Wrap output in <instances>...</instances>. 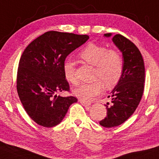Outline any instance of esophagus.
<instances>
[{
    "label": "esophagus",
    "instance_id": "34e87169",
    "mask_svg": "<svg viewBox=\"0 0 159 159\" xmlns=\"http://www.w3.org/2000/svg\"><path fill=\"white\" fill-rule=\"evenodd\" d=\"M79 101H80V103H81V104L83 105V106H84V107H89V105H90V103L87 102V101H82V100H79Z\"/></svg>",
    "mask_w": 159,
    "mask_h": 159
}]
</instances>
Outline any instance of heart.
Listing matches in <instances>:
<instances>
[{
  "mask_svg": "<svg viewBox=\"0 0 159 159\" xmlns=\"http://www.w3.org/2000/svg\"><path fill=\"white\" fill-rule=\"evenodd\" d=\"M78 58L87 64L95 66V81L83 84L74 89L76 97L84 101H91L104 89L113 87L121 79L123 73V58L116 49H107L104 46L89 43L78 54ZM64 77L70 83H78L75 75V64L67 59L63 64Z\"/></svg>",
  "mask_w": 159,
  "mask_h": 159,
  "instance_id": "heart-1",
  "label": "heart"
}]
</instances>
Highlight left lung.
Here are the masks:
<instances>
[{
    "mask_svg": "<svg viewBox=\"0 0 159 159\" xmlns=\"http://www.w3.org/2000/svg\"><path fill=\"white\" fill-rule=\"evenodd\" d=\"M112 41L123 55L124 68L121 79L108 96L111 103L105 105L107 116L99 122L108 128L123 124L133 114L142 98L145 80L144 60L136 46L120 34L114 35Z\"/></svg>",
    "mask_w": 159,
    "mask_h": 159,
    "instance_id": "obj_1",
    "label": "left lung"
}]
</instances>
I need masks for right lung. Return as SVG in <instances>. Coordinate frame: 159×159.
<instances>
[{
	"label": "right lung",
	"instance_id": "1",
	"mask_svg": "<svg viewBox=\"0 0 159 159\" xmlns=\"http://www.w3.org/2000/svg\"><path fill=\"white\" fill-rule=\"evenodd\" d=\"M89 39L87 35L49 31L32 41L20 57L17 73V91L24 110L35 123L44 127L60 124L74 96L57 93L70 92L63 64L67 55Z\"/></svg>",
	"mask_w": 159,
	"mask_h": 159
}]
</instances>
